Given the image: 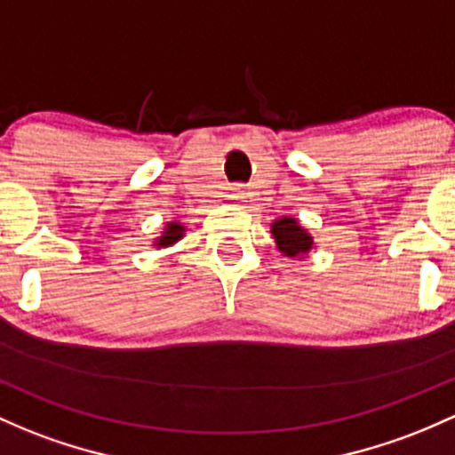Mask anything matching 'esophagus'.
<instances>
[{
  "mask_svg": "<svg viewBox=\"0 0 455 455\" xmlns=\"http://www.w3.org/2000/svg\"><path fill=\"white\" fill-rule=\"evenodd\" d=\"M228 198H231V201H242L243 189L242 188H231V189H228Z\"/></svg>",
  "mask_w": 455,
  "mask_h": 455,
  "instance_id": "obj_1",
  "label": "esophagus"
}]
</instances>
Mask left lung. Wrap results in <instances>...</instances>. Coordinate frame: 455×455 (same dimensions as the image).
Returning <instances> with one entry per match:
<instances>
[{
	"label": "left lung",
	"instance_id": "8db88e82",
	"mask_svg": "<svg viewBox=\"0 0 455 455\" xmlns=\"http://www.w3.org/2000/svg\"><path fill=\"white\" fill-rule=\"evenodd\" d=\"M269 233H272L274 242H276L278 252L287 259L302 261L315 248V239L302 227L300 220L293 216H281L274 220L269 224Z\"/></svg>",
	"mask_w": 455,
	"mask_h": 455
}]
</instances>
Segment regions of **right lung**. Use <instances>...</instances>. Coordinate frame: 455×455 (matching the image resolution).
<instances>
[{"label":"right lung","instance_id":"add662e5","mask_svg":"<svg viewBox=\"0 0 455 455\" xmlns=\"http://www.w3.org/2000/svg\"><path fill=\"white\" fill-rule=\"evenodd\" d=\"M186 231H188L186 224L179 222V220H171V222H166V227L162 228L159 237L153 239L151 246L157 248V251H162V248H171L186 237Z\"/></svg>","mask_w":455,"mask_h":455}]
</instances>
